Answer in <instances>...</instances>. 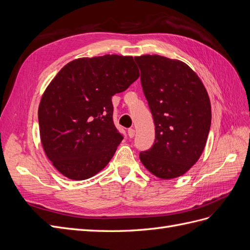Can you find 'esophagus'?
Wrapping results in <instances>:
<instances>
[{
	"instance_id": "34e87169",
	"label": "esophagus",
	"mask_w": 250,
	"mask_h": 250,
	"mask_svg": "<svg viewBox=\"0 0 250 250\" xmlns=\"http://www.w3.org/2000/svg\"><path fill=\"white\" fill-rule=\"evenodd\" d=\"M128 137L130 139L134 137V129H132V128H129V129H128Z\"/></svg>"
}]
</instances>
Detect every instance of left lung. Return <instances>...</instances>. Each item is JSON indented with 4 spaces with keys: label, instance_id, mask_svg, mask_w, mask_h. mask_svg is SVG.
Masks as SVG:
<instances>
[{
    "label": "left lung",
    "instance_id": "left-lung-1",
    "mask_svg": "<svg viewBox=\"0 0 250 250\" xmlns=\"http://www.w3.org/2000/svg\"><path fill=\"white\" fill-rule=\"evenodd\" d=\"M134 59L155 125L154 144L140 153V160L158 178L184 175L206 147L211 120L207 89L180 60L160 55Z\"/></svg>",
    "mask_w": 250,
    "mask_h": 250
}]
</instances>
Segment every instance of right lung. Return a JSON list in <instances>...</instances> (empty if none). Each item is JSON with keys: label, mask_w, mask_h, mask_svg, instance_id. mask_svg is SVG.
<instances>
[{"label": "right lung", "mask_w": 250, "mask_h": 250, "mask_svg": "<svg viewBox=\"0 0 250 250\" xmlns=\"http://www.w3.org/2000/svg\"><path fill=\"white\" fill-rule=\"evenodd\" d=\"M140 76L132 56L75 59L58 72L39 107L42 145L65 177L84 180L115 154L121 134L113 124L111 97Z\"/></svg>", "instance_id": "obj_1"}]
</instances>
